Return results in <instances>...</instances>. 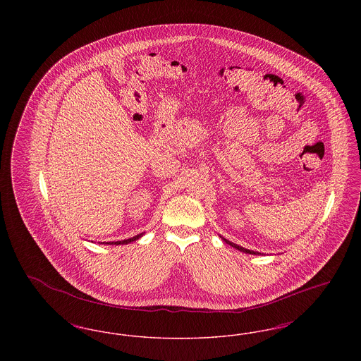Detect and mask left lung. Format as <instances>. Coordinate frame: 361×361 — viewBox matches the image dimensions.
Returning <instances> with one entry per match:
<instances>
[{"instance_id":"8db88e82","label":"left lung","mask_w":361,"mask_h":361,"mask_svg":"<svg viewBox=\"0 0 361 361\" xmlns=\"http://www.w3.org/2000/svg\"><path fill=\"white\" fill-rule=\"evenodd\" d=\"M222 240L227 243V245H230V246H233V247H235V249H238L240 252H243V253H249V255H259L258 252H253V250H249V249H245V247H242L240 245H237V243H234V242H230V240H226L224 237H221Z\"/></svg>"}]
</instances>
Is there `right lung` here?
Masks as SVG:
<instances>
[{"label":"right lung","mask_w":361,"mask_h":361,"mask_svg":"<svg viewBox=\"0 0 361 361\" xmlns=\"http://www.w3.org/2000/svg\"><path fill=\"white\" fill-rule=\"evenodd\" d=\"M142 235H143V233L137 234V235L133 237V238H128V240H116V242H102V243H104V245H105V243H106V245H127V243H130V242L139 240ZM99 243H100V242H99Z\"/></svg>","instance_id":"1"}]
</instances>
